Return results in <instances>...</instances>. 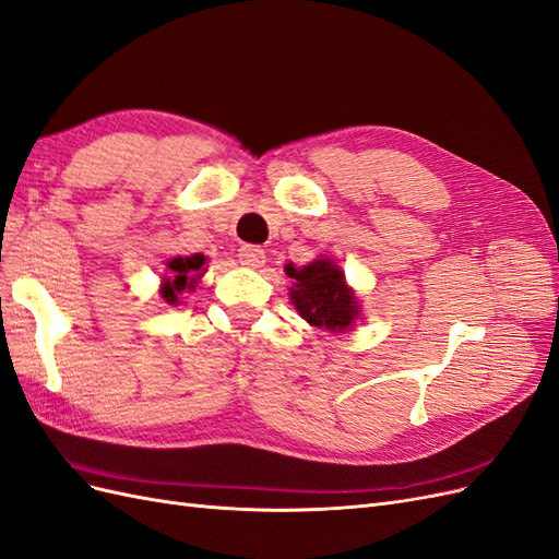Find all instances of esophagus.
<instances>
[{
  "mask_svg": "<svg viewBox=\"0 0 559 559\" xmlns=\"http://www.w3.org/2000/svg\"><path fill=\"white\" fill-rule=\"evenodd\" d=\"M240 263L242 265H249V267H261L265 263V251L257 245H245L240 247Z\"/></svg>",
  "mask_w": 559,
  "mask_h": 559,
  "instance_id": "esophagus-1",
  "label": "esophagus"
}]
</instances>
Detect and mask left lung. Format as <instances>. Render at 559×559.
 <instances>
[{
  "mask_svg": "<svg viewBox=\"0 0 559 559\" xmlns=\"http://www.w3.org/2000/svg\"><path fill=\"white\" fill-rule=\"evenodd\" d=\"M294 280L292 300L298 314L317 329L345 331L359 314L357 298L347 289L345 275L331 261L319 259L302 267H286Z\"/></svg>",
  "mask_w": 559,
  "mask_h": 559,
  "instance_id": "8db88e82",
  "label": "left lung"
}]
</instances>
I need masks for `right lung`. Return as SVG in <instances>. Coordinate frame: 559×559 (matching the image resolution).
Here are the masks:
<instances>
[{"label": "right lung", "mask_w": 559, "mask_h": 559, "mask_svg": "<svg viewBox=\"0 0 559 559\" xmlns=\"http://www.w3.org/2000/svg\"><path fill=\"white\" fill-rule=\"evenodd\" d=\"M167 267H170V277H165L160 294L167 302H177V294L183 289H193L195 280L205 273V257L202 253H193V257L186 259L179 257L167 263Z\"/></svg>", "instance_id": "right-lung-1"}]
</instances>
